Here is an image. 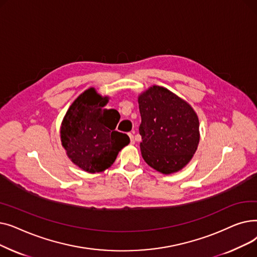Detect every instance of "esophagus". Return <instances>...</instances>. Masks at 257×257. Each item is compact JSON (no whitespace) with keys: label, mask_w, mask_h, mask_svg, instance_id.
I'll use <instances>...</instances> for the list:
<instances>
[{"label":"esophagus","mask_w":257,"mask_h":257,"mask_svg":"<svg viewBox=\"0 0 257 257\" xmlns=\"http://www.w3.org/2000/svg\"><path fill=\"white\" fill-rule=\"evenodd\" d=\"M133 133H134V132L128 133V136H129V138H130V141H131V144H134V142H136V140H134V137H133Z\"/></svg>","instance_id":"esophagus-1"}]
</instances>
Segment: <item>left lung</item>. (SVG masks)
<instances>
[{
  "mask_svg": "<svg viewBox=\"0 0 257 257\" xmlns=\"http://www.w3.org/2000/svg\"><path fill=\"white\" fill-rule=\"evenodd\" d=\"M142 156L157 172L181 171L197 151L199 118L185 100L163 86L153 85L139 94Z\"/></svg>",
  "mask_w": 257,
  "mask_h": 257,
  "instance_id": "left-lung-1",
  "label": "left lung"
}]
</instances>
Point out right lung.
Listing matches in <instances>:
<instances>
[{
    "label": "right lung",
    "mask_w": 257,
    "mask_h": 257,
    "mask_svg": "<svg viewBox=\"0 0 257 257\" xmlns=\"http://www.w3.org/2000/svg\"><path fill=\"white\" fill-rule=\"evenodd\" d=\"M108 101L109 97L89 87L75 99L60 126L61 145L67 157L87 173L110 168L118 152L130 142L127 134L114 130L118 112L103 108Z\"/></svg>",
    "instance_id": "add662e5"
}]
</instances>
